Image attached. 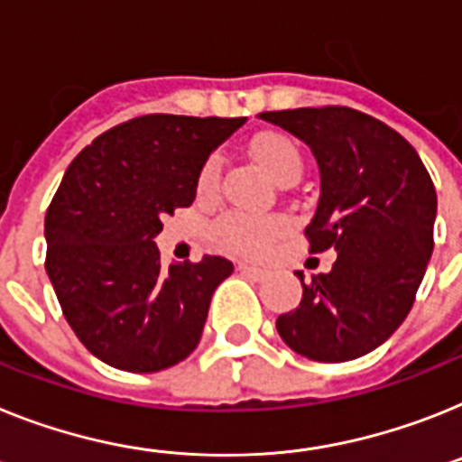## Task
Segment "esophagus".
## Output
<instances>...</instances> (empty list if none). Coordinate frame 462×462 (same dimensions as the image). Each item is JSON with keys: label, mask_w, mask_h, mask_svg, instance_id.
Here are the masks:
<instances>
[{"label": "esophagus", "mask_w": 462, "mask_h": 462, "mask_svg": "<svg viewBox=\"0 0 462 462\" xmlns=\"http://www.w3.org/2000/svg\"><path fill=\"white\" fill-rule=\"evenodd\" d=\"M238 271L240 273L250 275V278H254V280H266L271 275L269 269H262V266H254V263H240Z\"/></svg>", "instance_id": "esophagus-1"}]
</instances>
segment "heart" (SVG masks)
Segmentation results:
<instances>
[{
	"mask_svg": "<svg viewBox=\"0 0 462 462\" xmlns=\"http://www.w3.org/2000/svg\"><path fill=\"white\" fill-rule=\"evenodd\" d=\"M252 156L273 182H280V180H285L290 175L299 177V172H301V156H299L297 147L282 135H271L269 133V135L257 137L252 142ZM217 177H219V159H210L205 163L203 172H200V191H212L217 184ZM217 231H219V238L228 247L257 254V252L266 250L278 236L285 234L287 222L280 219V217L228 212V215L222 217Z\"/></svg>",
	"mask_w": 462,
	"mask_h": 462,
	"instance_id": "obj_1",
	"label": "heart"
}]
</instances>
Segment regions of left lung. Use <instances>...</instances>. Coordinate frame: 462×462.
<instances>
[{
	"label": "left lung",
	"instance_id": "obj_1",
	"mask_svg": "<svg viewBox=\"0 0 462 462\" xmlns=\"http://www.w3.org/2000/svg\"><path fill=\"white\" fill-rule=\"evenodd\" d=\"M315 156L320 196L306 226L310 252H337L329 273H303L280 338L315 362H348L388 341L413 306L432 254L435 184L416 149L390 125L348 107L263 112Z\"/></svg>",
	"mask_w": 462,
	"mask_h": 462
}]
</instances>
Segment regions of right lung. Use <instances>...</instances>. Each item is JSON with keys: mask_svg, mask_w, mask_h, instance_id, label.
I'll list each match as a JSON object with an SVG mask.
<instances>
[{"mask_svg": "<svg viewBox=\"0 0 462 462\" xmlns=\"http://www.w3.org/2000/svg\"><path fill=\"white\" fill-rule=\"evenodd\" d=\"M247 118L149 114L96 137L46 212V273L79 341L105 365L152 374L196 350L234 263H161L163 217L196 199L205 161Z\"/></svg>", "mask_w": 462, "mask_h": 462, "instance_id": "add662e5", "label": "right lung"}]
</instances>
